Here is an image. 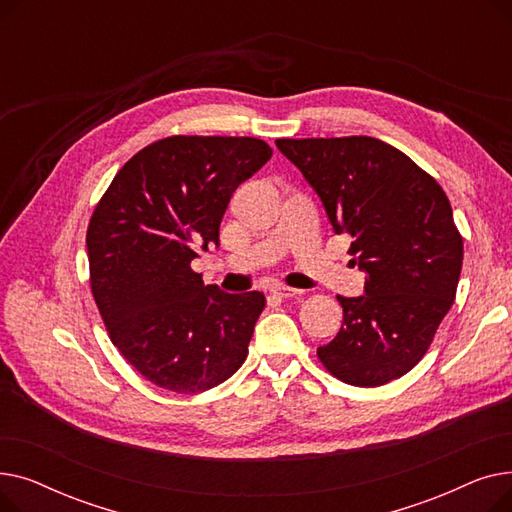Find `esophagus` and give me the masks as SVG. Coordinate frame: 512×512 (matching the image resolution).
<instances>
[{
	"mask_svg": "<svg viewBox=\"0 0 512 512\" xmlns=\"http://www.w3.org/2000/svg\"><path fill=\"white\" fill-rule=\"evenodd\" d=\"M272 294H276V297H282V299H297L303 294L301 288H292V286H284V284H278L272 288Z\"/></svg>",
	"mask_w": 512,
	"mask_h": 512,
	"instance_id": "34e87169",
	"label": "esophagus"
}]
</instances>
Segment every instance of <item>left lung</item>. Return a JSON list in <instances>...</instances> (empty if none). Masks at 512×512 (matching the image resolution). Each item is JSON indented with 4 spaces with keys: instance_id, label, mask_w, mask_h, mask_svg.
<instances>
[{
    "instance_id": "1",
    "label": "left lung",
    "mask_w": 512,
    "mask_h": 512,
    "mask_svg": "<svg viewBox=\"0 0 512 512\" xmlns=\"http://www.w3.org/2000/svg\"><path fill=\"white\" fill-rule=\"evenodd\" d=\"M315 188L336 234H351L365 294H338L344 326L317 359L344 384L375 388L432 346L459 286L463 236L434 176L373 137L278 139Z\"/></svg>"
}]
</instances>
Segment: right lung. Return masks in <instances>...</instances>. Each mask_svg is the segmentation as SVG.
Instances as JSON below:
<instances>
[{
  "label": "right lung",
  "mask_w": 512,
  "mask_h": 512,
  "mask_svg": "<svg viewBox=\"0 0 512 512\" xmlns=\"http://www.w3.org/2000/svg\"><path fill=\"white\" fill-rule=\"evenodd\" d=\"M270 157L253 137L174 134L134 153L95 205L93 299L114 346L151 384L205 392L245 363L263 292L205 286L191 261L218 245L232 193Z\"/></svg>",
  "instance_id": "obj_1"
}]
</instances>
